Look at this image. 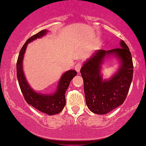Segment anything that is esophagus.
<instances>
[{"label":"esophagus","mask_w":146,"mask_h":146,"mask_svg":"<svg viewBox=\"0 0 146 146\" xmlns=\"http://www.w3.org/2000/svg\"><path fill=\"white\" fill-rule=\"evenodd\" d=\"M82 64L81 62H77V64L75 65V70L77 71V72H80V69L82 67Z\"/></svg>","instance_id":"obj_1"}]
</instances>
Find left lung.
Wrapping results in <instances>:
<instances>
[{
	"mask_svg": "<svg viewBox=\"0 0 146 146\" xmlns=\"http://www.w3.org/2000/svg\"><path fill=\"white\" fill-rule=\"evenodd\" d=\"M121 48L97 50L80 70L84 81L85 101L88 109L98 114H106L119 106L126 99L133 77L132 55L123 40ZM115 54L120 59L119 71L109 80H103L100 74L102 61L106 54Z\"/></svg>",
	"mask_w": 146,
	"mask_h": 146,
	"instance_id": "left-lung-1",
	"label": "left lung"
}]
</instances>
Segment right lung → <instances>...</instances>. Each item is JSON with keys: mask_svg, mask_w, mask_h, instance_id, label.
<instances>
[{"mask_svg": "<svg viewBox=\"0 0 146 146\" xmlns=\"http://www.w3.org/2000/svg\"><path fill=\"white\" fill-rule=\"evenodd\" d=\"M46 29H43L32 36L31 37H29L24 44L20 50L17 59V76L20 89L27 103L29 105L33 106L34 108L39 110L40 111L48 115H54L60 113L64 109V106L66 104V99H65L66 90L69 88V83L72 78L77 75V72L75 70H69L65 72L60 80L57 91L53 95L45 96V95L38 94L29 86V84L25 80L24 72L22 71V60L27 44L38 37H42L44 35L46 34Z\"/></svg>", "mask_w": 146, "mask_h": 146, "instance_id": "1", "label": "right lung"}]
</instances>
